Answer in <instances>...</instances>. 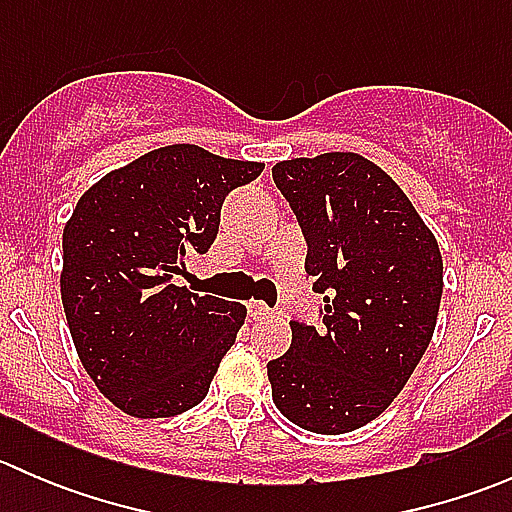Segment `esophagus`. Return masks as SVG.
Wrapping results in <instances>:
<instances>
[{"mask_svg": "<svg viewBox=\"0 0 512 512\" xmlns=\"http://www.w3.org/2000/svg\"><path fill=\"white\" fill-rule=\"evenodd\" d=\"M247 309H250L252 319H272V317H275V309L267 307L265 302H257V299H252V302L247 304Z\"/></svg>", "mask_w": 512, "mask_h": 512, "instance_id": "34e87169", "label": "esophagus"}]
</instances>
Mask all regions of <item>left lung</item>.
<instances>
[{
    "mask_svg": "<svg viewBox=\"0 0 512 512\" xmlns=\"http://www.w3.org/2000/svg\"><path fill=\"white\" fill-rule=\"evenodd\" d=\"M272 178L307 240L304 270L324 294L322 327L289 322L267 364L272 401L324 436L389 409L426 354L443 294L433 232L404 190L359 153L282 160Z\"/></svg>",
    "mask_w": 512,
    "mask_h": 512,
    "instance_id": "left-lung-1",
    "label": "left lung"
}]
</instances>
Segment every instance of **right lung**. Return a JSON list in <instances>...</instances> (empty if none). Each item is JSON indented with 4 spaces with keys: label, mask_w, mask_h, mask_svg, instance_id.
I'll return each instance as SVG.
<instances>
[{
    "label": "right lung",
    "mask_w": 512,
    "mask_h": 512,
    "mask_svg": "<svg viewBox=\"0 0 512 512\" xmlns=\"http://www.w3.org/2000/svg\"><path fill=\"white\" fill-rule=\"evenodd\" d=\"M262 168L175 143L106 173L76 203L61 302L86 374L123 414L178 416L208 396L247 309L173 277L213 245L225 195Z\"/></svg>",
    "instance_id": "1"
}]
</instances>
